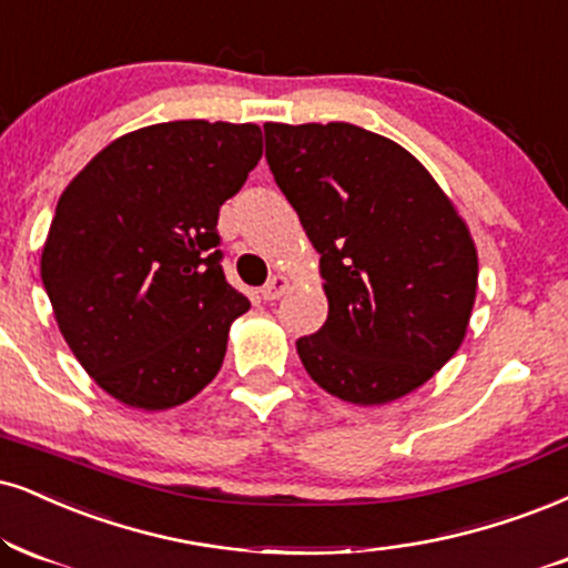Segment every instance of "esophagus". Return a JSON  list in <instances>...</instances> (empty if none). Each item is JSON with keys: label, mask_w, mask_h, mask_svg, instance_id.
<instances>
[{"label": "esophagus", "mask_w": 568, "mask_h": 568, "mask_svg": "<svg viewBox=\"0 0 568 568\" xmlns=\"http://www.w3.org/2000/svg\"><path fill=\"white\" fill-rule=\"evenodd\" d=\"M288 288H291V280L285 275H275L262 288V298H264V302H277V298L283 296V293Z\"/></svg>", "instance_id": "obj_1"}]
</instances>
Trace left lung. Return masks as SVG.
Returning a JSON list of instances; mask_svg holds the SVG:
<instances>
[{
	"mask_svg": "<svg viewBox=\"0 0 568 568\" xmlns=\"http://www.w3.org/2000/svg\"><path fill=\"white\" fill-rule=\"evenodd\" d=\"M266 163L320 254L327 320L296 341L320 388L386 405L434 378L466 338L479 256L426 166L388 136L264 124Z\"/></svg>",
	"mask_w": 568,
	"mask_h": 568,
	"instance_id": "left-lung-1",
	"label": "left lung"
}]
</instances>
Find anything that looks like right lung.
Masks as SVG:
<instances>
[{
  "label": "right lung",
  "mask_w": 568,
  "mask_h": 568,
  "mask_svg": "<svg viewBox=\"0 0 568 568\" xmlns=\"http://www.w3.org/2000/svg\"><path fill=\"white\" fill-rule=\"evenodd\" d=\"M262 159V129L169 121L102 148L60 195L42 283L73 357L136 409H169L222 367L251 302L224 280L219 209Z\"/></svg>",
  "instance_id": "right-lung-1"
}]
</instances>
